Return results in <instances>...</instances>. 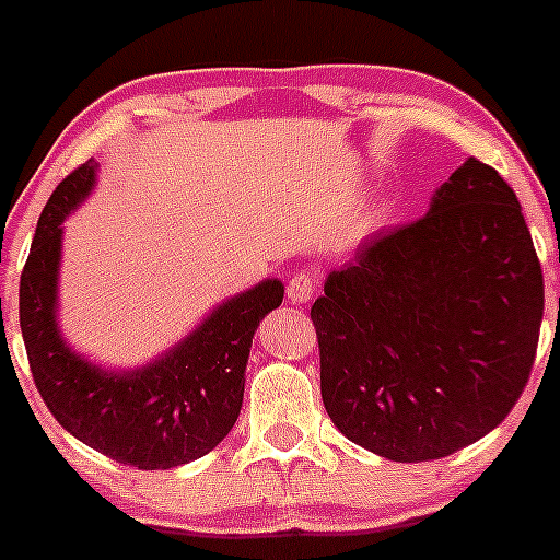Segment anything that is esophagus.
Instances as JSON below:
<instances>
[{"label":"esophagus","instance_id":"34e87169","mask_svg":"<svg viewBox=\"0 0 560 560\" xmlns=\"http://www.w3.org/2000/svg\"><path fill=\"white\" fill-rule=\"evenodd\" d=\"M317 291V275L310 272V269H302V272H293V278L288 280V299L293 304H306Z\"/></svg>","mask_w":560,"mask_h":560}]
</instances>
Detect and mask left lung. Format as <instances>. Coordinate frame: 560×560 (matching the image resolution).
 <instances>
[{
  "mask_svg": "<svg viewBox=\"0 0 560 560\" xmlns=\"http://www.w3.org/2000/svg\"><path fill=\"white\" fill-rule=\"evenodd\" d=\"M312 304L320 395L352 443L441 459L491 432L537 354L545 282L518 197L486 162L422 219L365 240Z\"/></svg>",
  "mask_w": 560,
  "mask_h": 560,
  "instance_id": "8db88e82",
  "label": "left lung"
}]
</instances>
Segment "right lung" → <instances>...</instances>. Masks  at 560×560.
<instances>
[{
	"instance_id": "right-lung-1",
	"label": "right lung",
	"mask_w": 560,
	"mask_h": 560,
	"mask_svg": "<svg viewBox=\"0 0 560 560\" xmlns=\"http://www.w3.org/2000/svg\"><path fill=\"white\" fill-rule=\"evenodd\" d=\"M95 162L71 171L47 200L21 275V330L42 400L63 430L114 462L171 470L219 446L240 417L250 341L282 302L264 280L230 299L154 363L104 371L69 350L56 323L61 221L90 195Z\"/></svg>"
}]
</instances>
